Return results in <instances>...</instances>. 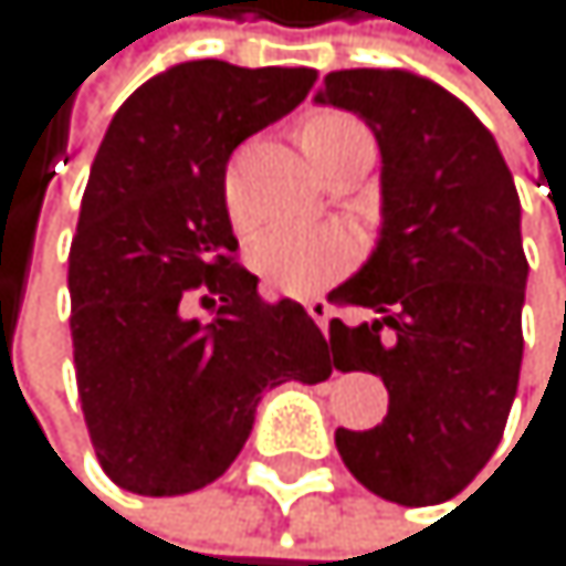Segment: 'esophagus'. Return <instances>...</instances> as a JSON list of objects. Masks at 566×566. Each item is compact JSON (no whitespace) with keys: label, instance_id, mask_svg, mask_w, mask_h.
Here are the masks:
<instances>
[{"label":"esophagus","instance_id":"1","mask_svg":"<svg viewBox=\"0 0 566 566\" xmlns=\"http://www.w3.org/2000/svg\"><path fill=\"white\" fill-rule=\"evenodd\" d=\"M305 312L318 322V329L325 333V329H329V318H333V308H329V302H325V298H308L305 302Z\"/></svg>","mask_w":566,"mask_h":566}]
</instances>
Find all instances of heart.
<instances>
[{"label":"heart","instance_id":"b5f03b06","mask_svg":"<svg viewBox=\"0 0 566 566\" xmlns=\"http://www.w3.org/2000/svg\"><path fill=\"white\" fill-rule=\"evenodd\" d=\"M356 125L359 122L343 112H315L298 125V142L308 151V159H315L336 135ZM241 166L244 156H233L223 169V210L237 230L248 233L254 217L241 197ZM251 264L268 289L305 298L333 285L353 264V241L336 227H274L254 237Z\"/></svg>","mask_w":566,"mask_h":566}]
</instances>
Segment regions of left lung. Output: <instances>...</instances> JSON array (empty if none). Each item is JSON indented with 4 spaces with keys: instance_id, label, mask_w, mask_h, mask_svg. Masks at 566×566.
Listing matches in <instances>:
<instances>
[{
    "instance_id": "8db88e82",
    "label": "left lung",
    "mask_w": 566,
    "mask_h": 566,
    "mask_svg": "<svg viewBox=\"0 0 566 566\" xmlns=\"http://www.w3.org/2000/svg\"><path fill=\"white\" fill-rule=\"evenodd\" d=\"M318 104L356 112L384 156V237L329 302L343 374H377L384 424L336 431L346 469L400 506L459 495L503 441L523 363L520 197L489 128L444 87L403 71L325 74Z\"/></svg>"
}]
</instances>
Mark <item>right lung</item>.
I'll use <instances>...</instances> for the list:
<instances>
[{
  "instance_id": "1",
  "label": "right lung",
  "mask_w": 566,
  "mask_h": 566,
  "mask_svg": "<svg viewBox=\"0 0 566 566\" xmlns=\"http://www.w3.org/2000/svg\"><path fill=\"white\" fill-rule=\"evenodd\" d=\"M315 77L179 63L118 107L97 148L67 258L71 339L94 454L128 492L210 485L268 387L339 369L298 302H261L223 210L230 151L298 107Z\"/></svg>"
}]
</instances>
